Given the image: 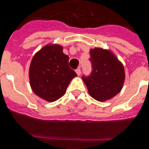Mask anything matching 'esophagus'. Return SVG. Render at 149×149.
<instances>
[{
    "label": "esophagus",
    "instance_id": "esophagus-1",
    "mask_svg": "<svg viewBox=\"0 0 149 149\" xmlns=\"http://www.w3.org/2000/svg\"><path fill=\"white\" fill-rule=\"evenodd\" d=\"M76 73L78 76H79L81 74V70H80V68H78V69L76 70Z\"/></svg>",
    "mask_w": 149,
    "mask_h": 149
}]
</instances>
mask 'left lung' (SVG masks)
I'll return each mask as SVG.
<instances>
[{"mask_svg":"<svg viewBox=\"0 0 149 149\" xmlns=\"http://www.w3.org/2000/svg\"><path fill=\"white\" fill-rule=\"evenodd\" d=\"M92 73L82 76L89 94L97 101L111 100L120 93L125 81V70L121 61L108 49L94 48L90 50Z\"/></svg>","mask_w":149,"mask_h":149,"instance_id":"1","label":"left lung"}]
</instances>
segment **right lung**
Returning a JSON list of instances; mask_svg holds the SVG:
<instances>
[{
  "instance_id": "1",
  "label": "right lung",
  "mask_w": 149,
  "mask_h": 149,
  "mask_svg": "<svg viewBox=\"0 0 149 149\" xmlns=\"http://www.w3.org/2000/svg\"><path fill=\"white\" fill-rule=\"evenodd\" d=\"M69 56L63 53V47L49 44L33 57L29 70V84L38 96L53 102L66 93L76 72L68 65Z\"/></svg>"
}]
</instances>
